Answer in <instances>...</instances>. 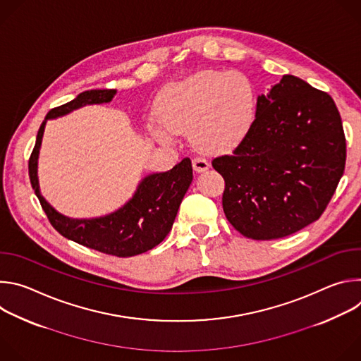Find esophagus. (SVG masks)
Returning <instances> with one entry per match:
<instances>
[{
	"mask_svg": "<svg viewBox=\"0 0 361 361\" xmlns=\"http://www.w3.org/2000/svg\"><path fill=\"white\" fill-rule=\"evenodd\" d=\"M192 169L197 173H204L205 170L210 169V161L205 159L204 156H198L192 160Z\"/></svg>",
	"mask_w": 361,
	"mask_h": 361,
	"instance_id": "34e87169",
	"label": "esophagus"
}]
</instances>
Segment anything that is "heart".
<instances>
[{
    "mask_svg": "<svg viewBox=\"0 0 361 361\" xmlns=\"http://www.w3.org/2000/svg\"><path fill=\"white\" fill-rule=\"evenodd\" d=\"M252 82L240 71H198L166 87L157 98L159 116L148 120L149 131L164 141L190 130L204 151L223 152L240 145L255 121Z\"/></svg>",
    "mask_w": 361,
    "mask_h": 361,
    "instance_id": "obj_1",
    "label": "heart"
}]
</instances>
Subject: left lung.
Masks as SVG:
<instances>
[{"label":"left lung","mask_w":361,"mask_h":361,"mask_svg":"<svg viewBox=\"0 0 361 361\" xmlns=\"http://www.w3.org/2000/svg\"><path fill=\"white\" fill-rule=\"evenodd\" d=\"M345 166L333 98L294 75L257 97L254 126L231 156L213 160L223 210L252 240L287 237L320 219Z\"/></svg>","instance_id":"1"}]
</instances>
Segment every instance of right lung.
Here are the masks:
<instances>
[{
  "mask_svg": "<svg viewBox=\"0 0 361 361\" xmlns=\"http://www.w3.org/2000/svg\"><path fill=\"white\" fill-rule=\"evenodd\" d=\"M116 90L84 91L67 104L51 110L38 130L28 171L42 210L63 237L101 252L131 257L159 245L170 233L184 194L192 181L190 159L181 160L166 173L145 176L138 183L133 197L120 209L92 219H71L57 212L41 194L38 181V157L47 121L64 117L85 106L110 102Z\"/></svg>",
  "mask_w": 361,
  "mask_h": 361,
  "instance_id": "obj_1",
  "label": "right lung"
}]
</instances>
